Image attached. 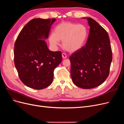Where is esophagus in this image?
Here are the masks:
<instances>
[{
	"instance_id": "obj_1",
	"label": "esophagus",
	"mask_w": 124,
	"mask_h": 124,
	"mask_svg": "<svg viewBox=\"0 0 124 124\" xmlns=\"http://www.w3.org/2000/svg\"><path fill=\"white\" fill-rule=\"evenodd\" d=\"M62 57L63 59H65L67 58V55L65 53H62Z\"/></svg>"
}]
</instances>
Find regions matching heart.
I'll return each instance as SVG.
<instances>
[{
	"instance_id": "1",
	"label": "heart",
	"mask_w": 124,
	"mask_h": 124,
	"mask_svg": "<svg viewBox=\"0 0 124 124\" xmlns=\"http://www.w3.org/2000/svg\"><path fill=\"white\" fill-rule=\"evenodd\" d=\"M88 33V29L84 25L64 22L56 26L54 33L49 36V42L52 47L56 48L59 41H62V46L66 50L74 52L83 47Z\"/></svg>"
}]
</instances>
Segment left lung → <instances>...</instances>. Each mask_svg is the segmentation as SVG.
<instances>
[{"label": "left lung", "instance_id": "obj_1", "mask_svg": "<svg viewBox=\"0 0 124 124\" xmlns=\"http://www.w3.org/2000/svg\"><path fill=\"white\" fill-rule=\"evenodd\" d=\"M89 35L85 46L70 56L71 76L78 87L91 89L99 86L110 72L112 53L108 33L91 17Z\"/></svg>", "mask_w": 124, "mask_h": 124}]
</instances>
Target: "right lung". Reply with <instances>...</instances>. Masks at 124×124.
Listing matches in <instances>:
<instances>
[{
  "label": "right lung",
  "mask_w": 124,
  "mask_h": 124,
  "mask_svg": "<svg viewBox=\"0 0 124 124\" xmlns=\"http://www.w3.org/2000/svg\"><path fill=\"white\" fill-rule=\"evenodd\" d=\"M55 21L33 18L22 29L15 42V66L20 80L29 87L41 89L50 86L54 70L62 62V52L50 51L44 40Z\"/></svg>",
  "instance_id": "obj_1"
}]
</instances>
